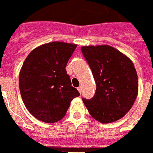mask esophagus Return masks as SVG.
Masks as SVG:
<instances>
[{"mask_svg":"<svg viewBox=\"0 0 153 153\" xmlns=\"http://www.w3.org/2000/svg\"><path fill=\"white\" fill-rule=\"evenodd\" d=\"M78 91L80 92V93H81L82 92V86H80V87H78Z\"/></svg>","mask_w":153,"mask_h":153,"instance_id":"obj_1","label":"esophagus"}]
</instances>
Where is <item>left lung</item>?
I'll return each instance as SVG.
<instances>
[{"instance_id":"left-lung-1","label":"left lung","mask_w":153,"mask_h":153,"mask_svg":"<svg viewBox=\"0 0 153 153\" xmlns=\"http://www.w3.org/2000/svg\"><path fill=\"white\" fill-rule=\"evenodd\" d=\"M81 51L97 85L91 99H82L90 115L102 123L122 119L137 97L138 76L132 61L108 45L84 46Z\"/></svg>"}]
</instances>
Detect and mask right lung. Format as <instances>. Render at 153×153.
Segmentation results:
<instances>
[{
	"instance_id": "obj_1",
	"label": "right lung",
	"mask_w": 153,
	"mask_h": 153,
	"mask_svg": "<svg viewBox=\"0 0 153 153\" xmlns=\"http://www.w3.org/2000/svg\"><path fill=\"white\" fill-rule=\"evenodd\" d=\"M76 44L51 42L34 48L19 73V89L26 109L40 121L52 123L66 114L73 98L80 96L72 87L66 65Z\"/></svg>"
}]
</instances>
